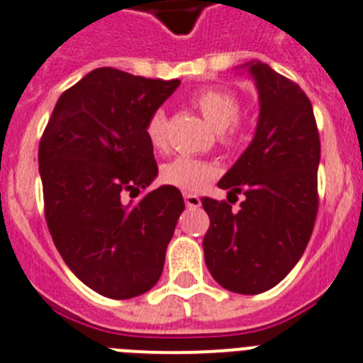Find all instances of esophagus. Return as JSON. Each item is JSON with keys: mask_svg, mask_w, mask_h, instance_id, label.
I'll use <instances>...</instances> for the list:
<instances>
[{"mask_svg": "<svg viewBox=\"0 0 363 363\" xmlns=\"http://www.w3.org/2000/svg\"><path fill=\"white\" fill-rule=\"evenodd\" d=\"M184 203H186L188 208H199L201 199L196 194H184Z\"/></svg>", "mask_w": 363, "mask_h": 363, "instance_id": "esophagus-1", "label": "esophagus"}]
</instances>
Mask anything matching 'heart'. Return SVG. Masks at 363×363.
<instances>
[{
    "instance_id": "b5f03b06",
    "label": "heart",
    "mask_w": 363,
    "mask_h": 363,
    "mask_svg": "<svg viewBox=\"0 0 363 363\" xmlns=\"http://www.w3.org/2000/svg\"><path fill=\"white\" fill-rule=\"evenodd\" d=\"M194 105L205 116L210 127L219 133V142L223 145L234 144L236 140V121L242 112L238 96L223 88H208L194 96ZM166 112L157 108L145 121V136L155 149L166 145ZM214 177V167L208 162L190 157H177L167 162L160 172V179L167 186L179 190L197 191Z\"/></svg>"
}]
</instances>
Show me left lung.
<instances>
[{"label": "left lung", "mask_w": 363, "mask_h": 363, "mask_svg": "<svg viewBox=\"0 0 363 363\" xmlns=\"http://www.w3.org/2000/svg\"><path fill=\"white\" fill-rule=\"evenodd\" d=\"M260 99L255 138L218 182L230 201L203 197L210 227L205 262L219 286L234 294L271 290L303 257L318 216L321 144L312 103L301 86L260 60L243 64ZM238 199V197H236Z\"/></svg>", "instance_id": "left-lung-1"}]
</instances>
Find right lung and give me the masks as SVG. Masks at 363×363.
Instances as JSON below:
<instances>
[{
  "instance_id": "obj_1",
  "label": "right lung",
  "mask_w": 363,
  "mask_h": 363,
  "mask_svg": "<svg viewBox=\"0 0 363 363\" xmlns=\"http://www.w3.org/2000/svg\"><path fill=\"white\" fill-rule=\"evenodd\" d=\"M179 84L97 68L59 97L42 135L38 172L55 247L81 282L111 299L157 284L184 210L175 186L125 201L158 175L145 121Z\"/></svg>"
}]
</instances>
